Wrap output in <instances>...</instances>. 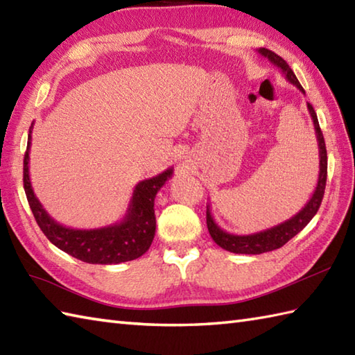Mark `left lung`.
<instances>
[{
	"label": "left lung",
	"instance_id": "left-lung-1",
	"mask_svg": "<svg viewBox=\"0 0 355 355\" xmlns=\"http://www.w3.org/2000/svg\"><path fill=\"white\" fill-rule=\"evenodd\" d=\"M258 53L261 56L267 58L271 64L276 65L277 69L285 74L286 80L296 87L299 92H302L305 94V89L299 84L296 74L293 73L290 65L286 64L281 56H277L276 53L267 49H259ZM306 107H308V111H310L314 131H315V139H318V145H319V178L311 198L308 200L305 207H302V210H299V212L294 216H291L290 220L277 224L275 227L250 233V235H235V233H229L224 229H221L220 225L216 224L212 212H210V206H207L206 221H207L209 233L215 243L221 248H224V250L232 252V253H241V254H261L266 252L276 250V248H281L284 244L288 243L291 238L296 236L297 233L313 220V216L318 214L323 193H325V186H327V168H328L327 146L319 126L318 114H315V111L310 103H306Z\"/></svg>",
	"mask_w": 355,
	"mask_h": 355
}]
</instances>
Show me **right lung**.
<instances>
[{
    "label": "right lung",
    "mask_w": 355,
    "mask_h": 355,
    "mask_svg": "<svg viewBox=\"0 0 355 355\" xmlns=\"http://www.w3.org/2000/svg\"><path fill=\"white\" fill-rule=\"evenodd\" d=\"M32 130L33 123L28 130L27 150L24 155V191L35 220L50 243L71 254L73 258L88 263H102V266L132 261L145 254L155 235V195L172 177L173 169H166L135 186L130 206L120 223L101 229H71L53 220L33 192L28 175V149L32 145Z\"/></svg>",
    "instance_id": "1"
}]
</instances>
